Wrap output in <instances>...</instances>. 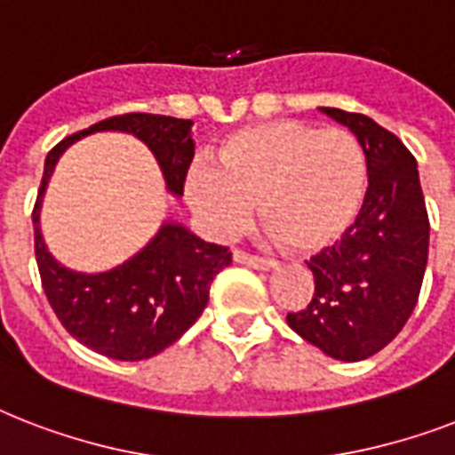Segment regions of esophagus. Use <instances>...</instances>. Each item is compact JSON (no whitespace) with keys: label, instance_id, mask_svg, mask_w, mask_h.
Instances as JSON below:
<instances>
[{"label":"esophagus","instance_id":"esophagus-1","mask_svg":"<svg viewBox=\"0 0 455 455\" xmlns=\"http://www.w3.org/2000/svg\"><path fill=\"white\" fill-rule=\"evenodd\" d=\"M234 262L245 264V267H252V269L259 271L276 269V262H274V259H264V257L259 255H250L245 250H234Z\"/></svg>","mask_w":455,"mask_h":455}]
</instances>
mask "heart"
<instances>
[{
    "label": "heart",
    "instance_id": "obj_1",
    "mask_svg": "<svg viewBox=\"0 0 455 455\" xmlns=\"http://www.w3.org/2000/svg\"><path fill=\"white\" fill-rule=\"evenodd\" d=\"M186 200L217 235L248 224L252 205L299 255L332 248L368 196L366 151L345 127L276 120L228 134L212 167H193Z\"/></svg>",
    "mask_w": 455,
    "mask_h": 455
}]
</instances>
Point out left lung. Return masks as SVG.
<instances>
[{
  "label": "left lung",
  "instance_id": "left-lung-1",
  "mask_svg": "<svg viewBox=\"0 0 455 455\" xmlns=\"http://www.w3.org/2000/svg\"><path fill=\"white\" fill-rule=\"evenodd\" d=\"M356 134L368 160L359 220L309 259L314 298L288 314L299 338L339 361L373 356L399 335L423 285L430 220L413 153L361 113L321 108Z\"/></svg>",
  "mask_w": 455,
  "mask_h": 455
}]
</instances>
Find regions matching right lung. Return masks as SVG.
I'll list each match as a JSON object with an SVG mask.
<instances>
[{
    "label": "right lung",
    "mask_w": 455,
    "mask_h": 455,
    "mask_svg": "<svg viewBox=\"0 0 455 455\" xmlns=\"http://www.w3.org/2000/svg\"><path fill=\"white\" fill-rule=\"evenodd\" d=\"M191 124V120L170 116L124 113L63 139L46 156L37 203L32 210L42 288L63 328L84 347L110 359H151L177 342L203 314L210 283L231 264V252L224 245L205 243L181 224L167 221L144 250L116 269L103 274L70 271L53 259L42 241V196L60 153L94 132H127L141 139L157 157L167 191L181 196L196 148Z\"/></svg>",
    "instance_id": "obj_1"
}]
</instances>
